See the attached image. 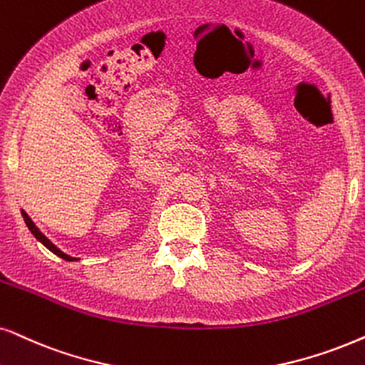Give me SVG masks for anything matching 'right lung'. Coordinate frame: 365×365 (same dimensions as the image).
I'll list each match as a JSON object with an SVG mask.
<instances>
[{"label":"right lung","mask_w":365,"mask_h":365,"mask_svg":"<svg viewBox=\"0 0 365 365\" xmlns=\"http://www.w3.org/2000/svg\"><path fill=\"white\" fill-rule=\"evenodd\" d=\"M21 215H23V219H25V224H26V227H29V229H30V232H31V234H34V236H35L36 239H38V241H40L41 244H43V246H45V247H47V249H50V251H52V252H53V255H57L58 257H62V259H66V261H76V257H72V256H68V255H66V252H62V251H60V249H58L57 246H55V244H52V242H50V241H48V239H47V237H45V236H43V234H41V232H40V230H38V227H36V225L34 224V220H31V219H30V217H29V215H26V212H25V210H21Z\"/></svg>","instance_id":"add662e5"}]
</instances>
